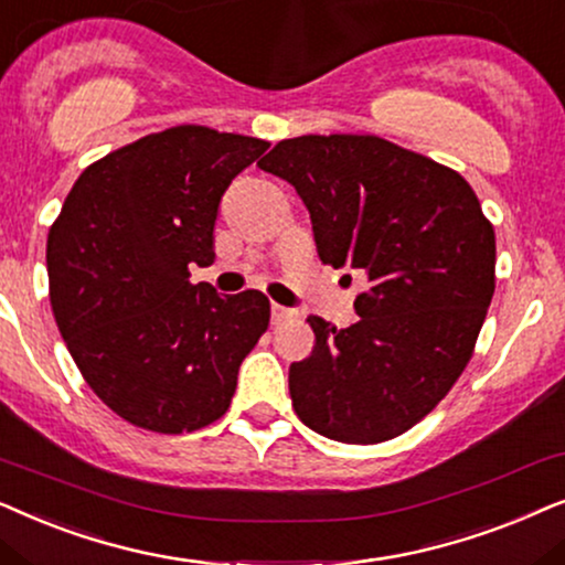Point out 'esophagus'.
<instances>
[{
	"mask_svg": "<svg viewBox=\"0 0 565 565\" xmlns=\"http://www.w3.org/2000/svg\"><path fill=\"white\" fill-rule=\"evenodd\" d=\"M289 315H291L289 307H281V305H270V320H274V322H281V320H287Z\"/></svg>",
	"mask_w": 565,
	"mask_h": 565,
	"instance_id": "esophagus-1",
	"label": "esophagus"
}]
</instances>
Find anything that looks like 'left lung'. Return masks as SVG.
Wrapping results in <instances>:
<instances>
[{
    "mask_svg": "<svg viewBox=\"0 0 565 565\" xmlns=\"http://www.w3.org/2000/svg\"><path fill=\"white\" fill-rule=\"evenodd\" d=\"M258 168L302 199L320 260L366 281L353 326L307 318L315 349L289 366L297 416L345 445L408 431L468 366L491 305L495 235L478 195L380 137L278 141Z\"/></svg>",
    "mask_w": 565,
    "mask_h": 565,
    "instance_id": "8db88e82",
    "label": "left lung"
}]
</instances>
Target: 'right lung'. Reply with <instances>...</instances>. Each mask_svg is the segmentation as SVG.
Wrapping results in <instances>:
<instances>
[{
    "mask_svg": "<svg viewBox=\"0 0 565 565\" xmlns=\"http://www.w3.org/2000/svg\"><path fill=\"white\" fill-rule=\"evenodd\" d=\"M268 141L175 126L77 178L49 232L51 307L93 393L134 426L183 434L224 416L247 351L266 333L260 291L191 284L214 263L232 180Z\"/></svg>",
    "mask_w": 565,
    "mask_h": 565,
    "instance_id": "right-lung-1",
    "label": "right lung"
}]
</instances>
